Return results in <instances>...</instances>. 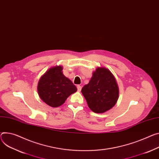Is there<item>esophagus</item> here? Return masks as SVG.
I'll return each mask as SVG.
<instances>
[{"label":"esophagus","mask_w":159,"mask_h":159,"mask_svg":"<svg viewBox=\"0 0 159 159\" xmlns=\"http://www.w3.org/2000/svg\"><path fill=\"white\" fill-rule=\"evenodd\" d=\"M81 89H82V87L80 85H77V90H78V91H81Z\"/></svg>","instance_id":"esophagus-1"}]
</instances>
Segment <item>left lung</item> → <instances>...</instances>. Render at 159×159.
Wrapping results in <instances>:
<instances>
[{"instance_id":"8db88e82","label":"left lung","mask_w":159,"mask_h":159,"mask_svg":"<svg viewBox=\"0 0 159 159\" xmlns=\"http://www.w3.org/2000/svg\"><path fill=\"white\" fill-rule=\"evenodd\" d=\"M81 92L89 108L97 113H104L113 107L119 94L116 79L105 67L96 69L89 82L84 86Z\"/></svg>"}]
</instances>
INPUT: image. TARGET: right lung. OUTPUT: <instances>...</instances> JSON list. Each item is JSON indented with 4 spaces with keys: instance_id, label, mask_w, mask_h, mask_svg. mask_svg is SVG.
<instances>
[{
    "instance_id": "obj_1",
    "label": "right lung",
    "mask_w": 159,
    "mask_h": 159,
    "mask_svg": "<svg viewBox=\"0 0 159 159\" xmlns=\"http://www.w3.org/2000/svg\"><path fill=\"white\" fill-rule=\"evenodd\" d=\"M63 66H54L43 75L37 85L40 98L51 107L62 105L67 98L77 91L76 86L63 74Z\"/></svg>"
}]
</instances>
